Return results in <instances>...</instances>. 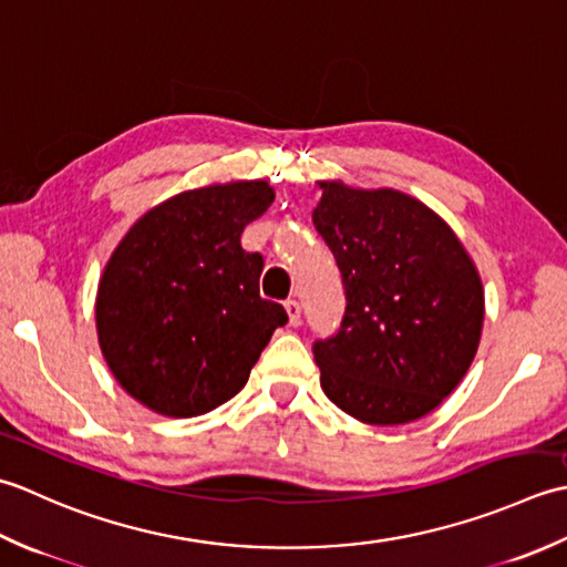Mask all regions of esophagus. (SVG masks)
Wrapping results in <instances>:
<instances>
[{
	"mask_svg": "<svg viewBox=\"0 0 567 567\" xmlns=\"http://www.w3.org/2000/svg\"><path fill=\"white\" fill-rule=\"evenodd\" d=\"M284 308H286V313H288V322H291L293 328H298L300 326V303L298 300H286L284 303Z\"/></svg>",
	"mask_w": 567,
	"mask_h": 567,
	"instance_id": "34e87169",
	"label": "esophagus"
}]
</instances>
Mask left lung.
Returning <instances> with one entry per match:
<instances>
[{"mask_svg": "<svg viewBox=\"0 0 567 567\" xmlns=\"http://www.w3.org/2000/svg\"><path fill=\"white\" fill-rule=\"evenodd\" d=\"M320 188L313 225L344 286L338 332L313 342L320 386L357 421L411 423L441 406L475 360L480 274L453 229L411 195Z\"/></svg>", "mask_w": 567, "mask_h": 567, "instance_id": "left-lung-1", "label": "left lung"}]
</instances>
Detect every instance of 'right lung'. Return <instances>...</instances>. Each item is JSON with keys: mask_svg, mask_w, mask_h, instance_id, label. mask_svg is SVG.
Wrapping results in <instances>:
<instances>
[{"mask_svg": "<svg viewBox=\"0 0 567 567\" xmlns=\"http://www.w3.org/2000/svg\"><path fill=\"white\" fill-rule=\"evenodd\" d=\"M267 181L186 190L148 210L107 261L97 338L126 394L171 419L217 409L247 384L284 306L259 296L261 254L241 249Z\"/></svg>", "mask_w": 567, "mask_h": 567, "instance_id": "1", "label": "right lung"}]
</instances>
